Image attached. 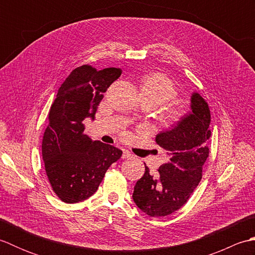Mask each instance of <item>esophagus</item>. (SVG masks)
I'll return each mask as SVG.
<instances>
[{
  "label": "esophagus",
  "instance_id": "obj_1",
  "mask_svg": "<svg viewBox=\"0 0 255 255\" xmlns=\"http://www.w3.org/2000/svg\"><path fill=\"white\" fill-rule=\"evenodd\" d=\"M131 156H132V154L129 152L128 150H126V149L123 150V156H122L123 159H128V158H131Z\"/></svg>",
  "mask_w": 255,
  "mask_h": 255
}]
</instances>
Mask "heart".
I'll list each match as a JSON object with an SVG mask.
<instances>
[{
  "mask_svg": "<svg viewBox=\"0 0 255 255\" xmlns=\"http://www.w3.org/2000/svg\"><path fill=\"white\" fill-rule=\"evenodd\" d=\"M142 100L152 103L154 107L161 106L176 99L177 86L164 73L152 72L144 75L140 85ZM183 119V112L176 107H167L161 115V122L166 128L175 127Z\"/></svg>",
  "mask_w": 255,
  "mask_h": 255,
  "instance_id": "1",
  "label": "heart"
}]
</instances>
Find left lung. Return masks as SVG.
I'll return each instance as SVG.
<instances>
[{
  "label": "left lung",
  "instance_id": "left-lung-1",
  "mask_svg": "<svg viewBox=\"0 0 255 255\" xmlns=\"http://www.w3.org/2000/svg\"><path fill=\"white\" fill-rule=\"evenodd\" d=\"M191 103V114L155 137L164 150L165 163L156 174H151L145 166L143 176L133 187V202L150 217H164L180 209L202 180L209 156L210 111L198 93L192 95Z\"/></svg>",
  "mask_w": 255,
  "mask_h": 255
}]
</instances>
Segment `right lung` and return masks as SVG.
Returning <instances> with one entry per match:
<instances>
[{
  "label": "right lung",
  "mask_w": 255,
  "mask_h": 255,
  "mask_svg": "<svg viewBox=\"0 0 255 255\" xmlns=\"http://www.w3.org/2000/svg\"><path fill=\"white\" fill-rule=\"evenodd\" d=\"M122 74L118 68L97 70L84 64L70 73L58 91L42 138V159L52 191L64 203L92 196L106 171L123 151L84 133V119H94L97 106L111 84Z\"/></svg>",
  "instance_id": "add662e5"
}]
</instances>
